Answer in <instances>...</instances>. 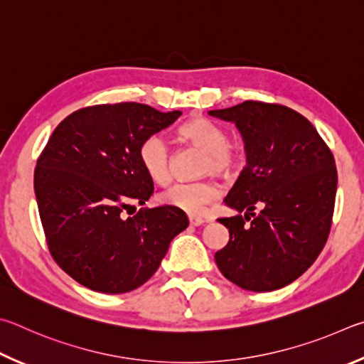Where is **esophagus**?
Returning a JSON list of instances; mask_svg holds the SVG:
<instances>
[{"label": "esophagus", "mask_w": 364, "mask_h": 364, "mask_svg": "<svg viewBox=\"0 0 364 364\" xmlns=\"http://www.w3.org/2000/svg\"><path fill=\"white\" fill-rule=\"evenodd\" d=\"M188 220H190V225H193V227H200V225L206 224V222H208L206 219H203V218H195V215H190Z\"/></svg>", "instance_id": "obj_1"}]
</instances>
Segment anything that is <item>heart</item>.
Returning <instances> with one entry per match:
<instances>
[{
  "label": "heart",
  "instance_id": "b5f03b06",
  "mask_svg": "<svg viewBox=\"0 0 364 364\" xmlns=\"http://www.w3.org/2000/svg\"><path fill=\"white\" fill-rule=\"evenodd\" d=\"M181 136L195 149L205 153L201 172L228 174L238 161L237 151L227 142V132L214 121L196 117L181 127ZM139 161L145 174L158 183L168 182L171 153L166 140L159 134L145 137L139 146ZM219 198V187L213 181L178 182L159 195L163 205L181 209L187 214H201L208 205Z\"/></svg>",
  "mask_w": 364,
  "mask_h": 364
}]
</instances>
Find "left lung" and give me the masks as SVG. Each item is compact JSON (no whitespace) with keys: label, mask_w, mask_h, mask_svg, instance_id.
Listing matches in <instances>:
<instances>
[{"label":"left lung","mask_w":364,"mask_h":364,"mask_svg":"<svg viewBox=\"0 0 364 364\" xmlns=\"http://www.w3.org/2000/svg\"><path fill=\"white\" fill-rule=\"evenodd\" d=\"M209 114L235 123L246 150L245 169L224 200L238 214L219 219L230 240L215 252V264L243 289L283 288L326 245L337 190L333 153L289 107L246 100Z\"/></svg>","instance_id":"8db88e82"}]
</instances>
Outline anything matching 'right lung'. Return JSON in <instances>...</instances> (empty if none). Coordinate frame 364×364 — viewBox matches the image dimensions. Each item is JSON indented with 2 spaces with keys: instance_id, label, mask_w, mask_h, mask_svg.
<instances>
[{
  "instance_id": "right-lung-1",
  "label": "right lung",
  "mask_w": 364,
  "mask_h": 364,
  "mask_svg": "<svg viewBox=\"0 0 364 364\" xmlns=\"http://www.w3.org/2000/svg\"><path fill=\"white\" fill-rule=\"evenodd\" d=\"M181 112L136 102L92 105L55 127L36 161L35 195L50 256L75 282L104 294H123L149 282L187 215L171 206L142 208L153 181L139 161L145 137Z\"/></svg>"
}]
</instances>
